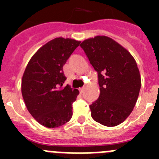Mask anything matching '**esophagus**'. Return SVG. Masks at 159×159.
<instances>
[{"label": "esophagus", "instance_id": "esophagus-1", "mask_svg": "<svg viewBox=\"0 0 159 159\" xmlns=\"http://www.w3.org/2000/svg\"><path fill=\"white\" fill-rule=\"evenodd\" d=\"M84 91H85V88H84V87H83V88H81L80 89V92L81 94L84 93Z\"/></svg>", "mask_w": 159, "mask_h": 159}]
</instances>
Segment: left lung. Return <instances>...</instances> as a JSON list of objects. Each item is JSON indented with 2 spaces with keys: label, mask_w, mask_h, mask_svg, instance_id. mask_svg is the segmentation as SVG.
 I'll return each instance as SVG.
<instances>
[{
  "label": "left lung",
  "mask_w": 159,
  "mask_h": 159,
  "mask_svg": "<svg viewBox=\"0 0 159 159\" xmlns=\"http://www.w3.org/2000/svg\"><path fill=\"white\" fill-rule=\"evenodd\" d=\"M98 73L100 94L90 105L92 119L107 127L123 123L134 109L141 77L130 53L111 38L97 36L80 43Z\"/></svg>",
  "instance_id": "left-lung-1"
}]
</instances>
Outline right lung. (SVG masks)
<instances>
[{
  "label": "right lung",
  "instance_id": "1",
  "mask_svg": "<svg viewBox=\"0 0 159 159\" xmlns=\"http://www.w3.org/2000/svg\"><path fill=\"white\" fill-rule=\"evenodd\" d=\"M69 38H55L42 46L29 60L21 81L25 105L40 124L56 128L65 124L72 116V103L77 89L67 85L63 66L80 45Z\"/></svg>",
  "mask_w": 159,
  "mask_h": 159
}]
</instances>
